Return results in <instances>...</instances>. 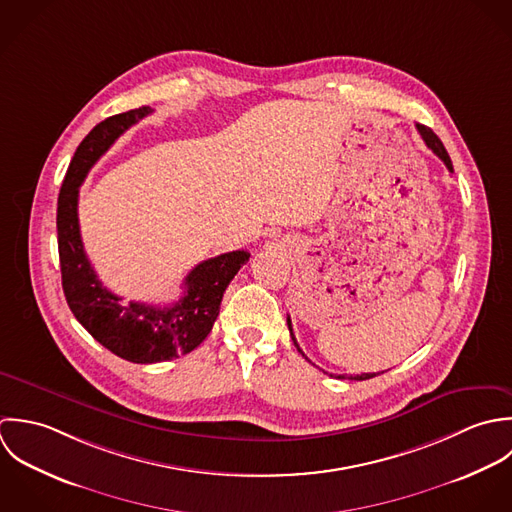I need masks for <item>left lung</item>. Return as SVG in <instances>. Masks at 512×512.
<instances>
[{"label":"left lung","instance_id":"left-lung-1","mask_svg":"<svg viewBox=\"0 0 512 512\" xmlns=\"http://www.w3.org/2000/svg\"><path fill=\"white\" fill-rule=\"evenodd\" d=\"M417 130H419V134H421V138H423V142L427 144V148L429 150H433V154L435 156H439L441 160H443V164L447 166V170L449 172H453V164H451V158H449V154H447V150H445V146H443V142L437 138V134L431 130V128H427V126H423V124H417ZM287 324H289V330H291V338H293V342H295V346H297V350L305 356V352L301 350V346L297 344V338H295V334H293V324H291V318L287 316ZM307 358V356H305ZM308 360V358H307ZM332 376V374H330ZM374 376H378V374H360V376H338L340 380L342 378H348V380H370V378H374Z\"/></svg>","mask_w":512,"mask_h":512}]
</instances>
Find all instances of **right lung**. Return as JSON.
I'll list each match as a JSON object with an SVG mask.
<instances>
[{
	"label": "right lung",
	"mask_w": 512,
	"mask_h": 512,
	"mask_svg": "<svg viewBox=\"0 0 512 512\" xmlns=\"http://www.w3.org/2000/svg\"><path fill=\"white\" fill-rule=\"evenodd\" d=\"M150 112V106H142L97 124L79 144L57 204V241L67 305L97 342L134 364L172 360L198 348L211 332L227 285L251 257L247 251H231L202 261L184 279V297L168 307L124 303L103 287L81 239L79 186L114 140Z\"/></svg>",
	"instance_id": "add662e5"
}]
</instances>
